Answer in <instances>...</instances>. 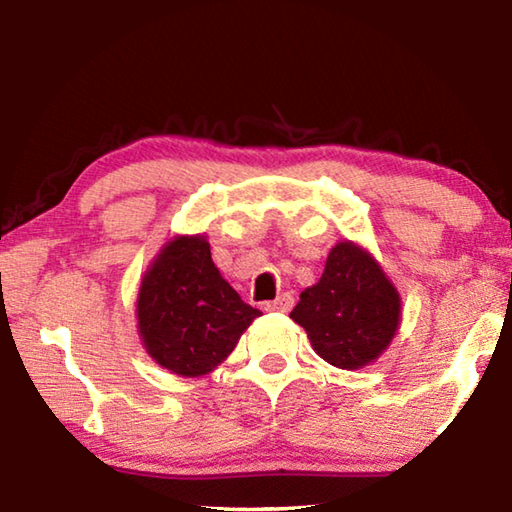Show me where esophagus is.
Masks as SVG:
<instances>
[{"label": "esophagus", "instance_id": "1", "mask_svg": "<svg viewBox=\"0 0 512 512\" xmlns=\"http://www.w3.org/2000/svg\"><path fill=\"white\" fill-rule=\"evenodd\" d=\"M293 307V296L291 293H282V296H277L271 302H264V309L266 311H289Z\"/></svg>", "mask_w": 512, "mask_h": 512}]
</instances>
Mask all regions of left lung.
<instances>
[{"label": "left lung", "mask_w": 512, "mask_h": 512, "mask_svg": "<svg viewBox=\"0 0 512 512\" xmlns=\"http://www.w3.org/2000/svg\"><path fill=\"white\" fill-rule=\"evenodd\" d=\"M320 359L343 370L375 361L400 327V293L368 250L339 241L320 280L300 293L291 311Z\"/></svg>", "instance_id": "1"}]
</instances>
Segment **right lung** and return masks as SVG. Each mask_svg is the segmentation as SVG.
<instances>
[{
  "mask_svg": "<svg viewBox=\"0 0 512 512\" xmlns=\"http://www.w3.org/2000/svg\"><path fill=\"white\" fill-rule=\"evenodd\" d=\"M262 311L241 300L212 262L205 235L164 244L137 293V329L155 363L183 377L212 372Z\"/></svg>",
  "mask_w": 512,
  "mask_h": 512,
  "instance_id": "add662e5",
  "label": "right lung"
}]
</instances>
